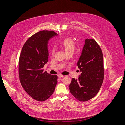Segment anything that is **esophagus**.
<instances>
[{
	"mask_svg": "<svg viewBox=\"0 0 125 125\" xmlns=\"http://www.w3.org/2000/svg\"><path fill=\"white\" fill-rule=\"evenodd\" d=\"M64 76V75H60V74H59V75H58V77L59 78H63Z\"/></svg>",
	"mask_w": 125,
	"mask_h": 125,
	"instance_id": "obj_1",
	"label": "esophagus"
}]
</instances>
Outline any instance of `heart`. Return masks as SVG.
<instances>
[{"label":"heart","mask_w":125,"mask_h":125,"mask_svg":"<svg viewBox=\"0 0 125 125\" xmlns=\"http://www.w3.org/2000/svg\"><path fill=\"white\" fill-rule=\"evenodd\" d=\"M61 45L65 50L66 53H68L69 52H73L75 47V43L71 38H66L62 41ZM54 52L55 48H53L51 50L52 54L53 55Z\"/></svg>","instance_id":"1"}]
</instances>
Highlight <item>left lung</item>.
<instances>
[{
    "label": "left lung",
    "instance_id": "8db88e82",
    "mask_svg": "<svg viewBox=\"0 0 125 125\" xmlns=\"http://www.w3.org/2000/svg\"><path fill=\"white\" fill-rule=\"evenodd\" d=\"M77 64L81 74L78 79H72L69 90L76 99L85 102L97 95L104 80L103 53L95 40H85Z\"/></svg>",
    "mask_w": 125,
    "mask_h": 125
}]
</instances>
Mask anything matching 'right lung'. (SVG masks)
Segmentation results:
<instances>
[{
  "label": "right lung",
  "instance_id": "add662e5",
  "mask_svg": "<svg viewBox=\"0 0 125 125\" xmlns=\"http://www.w3.org/2000/svg\"><path fill=\"white\" fill-rule=\"evenodd\" d=\"M56 35L57 34L53 31H40L26 41L21 52L20 81L27 93L37 101L47 100L53 94L57 83V76L52 75L43 69L48 61V41Z\"/></svg>",
  "mask_w": 125,
  "mask_h": 125
}]
</instances>
